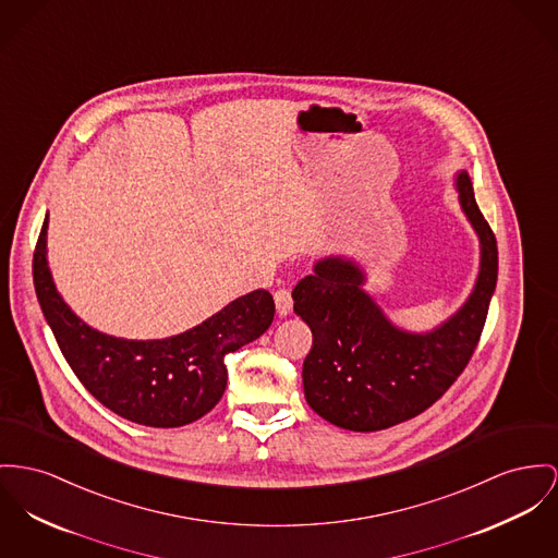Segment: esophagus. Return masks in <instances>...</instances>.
Wrapping results in <instances>:
<instances>
[{"mask_svg":"<svg viewBox=\"0 0 558 558\" xmlns=\"http://www.w3.org/2000/svg\"><path fill=\"white\" fill-rule=\"evenodd\" d=\"M275 306H277V313L281 315V317H286V315H290L292 313V306H294V300H292V294H290V290H286V288H281V290H277L275 294Z\"/></svg>","mask_w":558,"mask_h":558,"instance_id":"1","label":"esophagus"}]
</instances>
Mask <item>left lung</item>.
I'll return each instance as SVG.
<instances>
[{
    "mask_svg": "<svg viewBox=\"0 0 558 558\" xmlns=\"http://www.w3.org/2000/svg\"><path fill=\"white\" fill-rule=\"evenodd\" d=\"M459 201L483 245L481 275L463 308L429 335L393 328L362 292L351 262L326 258L298 281L294 311L308 324L313 347L302 366L304 398L322 418L349 432H378L436 404L470 364L497 286V239L484 220L468 173Z\"/></svg>",
    "mask_w": 558,
    "mask_h": 558,
    "instance_id": "obj_1",
    "label": "left lung"
}]
</instances>
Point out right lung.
Here are the masks:
<instances>
[{"mask_svg": "<svg viewBox=\"0 0 558 558\" xmlns=\"http://www.w3.org/2000/svg\"><path fill=\"white\" fill-rule=\"evenodd\" d=\"M46 228L34 252V286L41 313L77 380L106 409L148 427H182L214 409L226 389V353L264 335L275 317L266 290L232 300L184 335L124 340L77 319L59 296L48 262Z\"/></svg>", "mask_w": 558, "mask_h": 558, "instance_id": "right-lung-1", "label": "right lung"}]
</instances>
